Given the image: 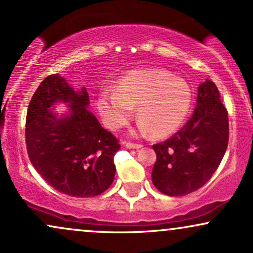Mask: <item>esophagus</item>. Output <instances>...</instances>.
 Masks as SVG:
<instances>
[{"mask_svg":"<svg viewBox=\"0 0 253 253\" xmlns=\"http://www.w3.org/2000/svg\"><path fill=\"white\" fill-rule=\"evenodd\" d=\"M125 146L127 147V149H140V147H143V145L141 144H135V143H130V141H126V143H124Z\"/></svg>","mask_w":253,"mask_h":253,"instance_id":"esophagus-1","label":"esophagus"}]
</instances>
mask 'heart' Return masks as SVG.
Here are the masks:
<instances>
[{
  "label": "heart",
  "instance_id": "obj_1",
  "mask_svg": "<svg viewBox=\"0 0 253 253\" xmlns=\"http://www.w3.org/2000/svg\"><path fill=\"white\" fill-rule=\"evenodd\" d=\"M191 101V90L184 81L162 69H144L121 78L115 91L103 90L97 107L110 129L126 126L136 108L141 132L149 130L152 138H164L182 126Z\"/></svg>",
  "mask_w": 253,
  "mask_h": 253
}]
</instances>
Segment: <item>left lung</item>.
Listing matches in <instances>:
<instances>
[{
  "label": "left lung",
  "mask_w": 253,
  "mask_h": 253,
  "mask_svg": "<svg viewBox=\"0 0 253 253\" xmlns=\"http://www.w3.org/2000/svg\"><path fill=\"white\" fill-rule=\"evenodd\" d=\"M228 113L214 82L197 90L193 115L178 132L153 145L157 161L152 182L161 193L184 196L205 185L215 172L228 145Z\"/></svg>",
  "instance_id": "8db88e82"
}]
</instances>
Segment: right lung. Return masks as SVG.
I'll list each match as a JSON object with an SVG mask.
<instances>
[{
    "label": "right lung",
    "mask_w": 253,
    "mask_h": 253,
    "mask_svg": "<svg viewBox=\"0 0 253 253\" xmlns=\"http://www.w3.org/2000/svg\"><path fill=\"white\" fill-rule=\"evenodd\" d=\"M70 103L71 115L58 119L49 107ZM85 88L75 91L59 75H50L32 96L26 117V146L31 163L43 181L59 193L92 197L110 187L114 156L120 143L86 109Z\"/></svg>",
    "instance_id": "right-lung-1"
}]
</instances>
